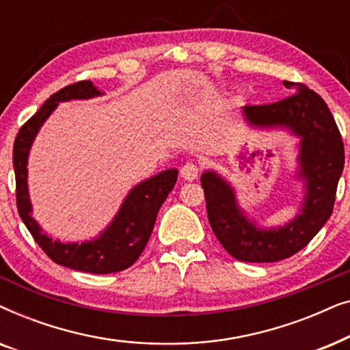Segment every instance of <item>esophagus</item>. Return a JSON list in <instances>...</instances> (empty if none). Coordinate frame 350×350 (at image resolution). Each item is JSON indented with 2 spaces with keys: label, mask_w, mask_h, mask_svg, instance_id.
<instances>
[{
  "label": "esophagus",
  "mask_w": 350,
  "mask_h": 350,
  "mask_svg": "<svg viewBox=\"0 0 350 350\" xmlns=\"http://www.w3.org/2000/svg\"><path fill=\"white\" fill-rule=\"evenodd\" d=\"M180 174H181V176H183L185 180H188V181L196 180V178H198V176H199V174H200V165H199V162L188 161L183 167H181Z\"/></svg>",
  "instance_id": "1"
}]
</instances>
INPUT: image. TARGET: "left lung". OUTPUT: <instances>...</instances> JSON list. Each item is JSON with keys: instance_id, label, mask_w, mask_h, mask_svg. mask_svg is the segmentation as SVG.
I'll return each mask as SVG.
<instances>
[{"instance_id": "8db88e82", "label": "left lung", "mask_w": 350, "mask_h": 350, "mask_svg": "<svg viewBox=\"0 0 350 350\" xmlns=\"http://www.w3.org/2000/svg\"><path fill=\"white\" fill-rule=\"evenodd\" d=\"M293 95L260 107H243L248 126L285 129L299 138L298 174L304 198L299 213L277 228H260L239 207L236 191L215 170L200 176L210 226L229 255L245 262H275L293 256L332 217L344 169L341 133L327 103L308 85L284 81Z\"/></svg>"}]
</instances>
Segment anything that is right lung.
Segmentation results:
<instances>
[{"mask_svg":"<svg viewBox=\"0 0 350 350\" xmlns=\"http://www.w3.org/2000/svg\"><path fill=\"white\" fill-rule=\"evenodd\" d=\"M98 95H102V92L95 88L92 81H79L52 94L38 109L35 116L28 119L18 131L14 142L12 162L14 172H16L18 215L46 255L57 265L70 267V269L92 272V274H111V272L127 269L145 250L152 228H154L157 212L170 191L174 189L178 170H164L133 186L113 221L92 241L81 243L54 241L46 232H42V228L31 217L33 208L27 181V164L31 145L52 111L59 107L60 102L88 100Z\"/></svg>","mask_w":350,"mask_h":350,"instance_id":"obj_1","label":"right lung"}]
</instances>
